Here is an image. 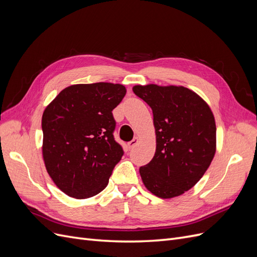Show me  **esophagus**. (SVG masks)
<instances>
[{
  "label": "esophagus",
  "mask_w": 257,
  "mask_h": 257,
  "mask_svg": "<svg viewBox=\"0 0 257 257\" xmlns=\"http://www.w3.org/2000/svg\"><path fill=\"white\" fill-rule=\"evenodd\" d=\"M138 143H139V138H138V137H135V138L133 139V141H131V142L128 143V147H130V148H134Z\"/></svg>",
  "instance_id": "34e87169"
}]
</instances>
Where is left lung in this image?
<instances>
[{
    "label": "left lung",
    "mask_w": 257,
    "mask_h": 257,
    "mask_svg": "<svg viewBox=\"0 0 257 257\" xmlns=\"http://www.w3.org/2000/svg\"><path fill=\"white\" fill-rule=\"evenodd\" d=\"M151 107L155 130L154 157L139 168L148 191L163 199L192 189L214 158L216 126L211 108L182 85L149 83L133 87Z\"/></svg>",
    "instance_id": "obj_1"
}]
</instances>
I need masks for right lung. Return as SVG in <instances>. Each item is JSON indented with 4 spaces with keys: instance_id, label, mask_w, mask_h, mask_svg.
<instances>
[{
    "instance_id": "right-lung-1",
    "label": "right lung",
    "mask_w": 257,
    "mask_h": 257,
    "mask_svg": "<svg viewBox=\"0 0 257 257\" xmlns=\"http://www.w3.org/2000/svg\"><path fill=\"white\" fill-rule=\"evenodd\" d=\"M125 93L120 83L72 84L45 108L43 159L52 181L66 195L90 198L109 182L123 155L113 139L111 111Z\"/></svg>"
}]
</instances>
